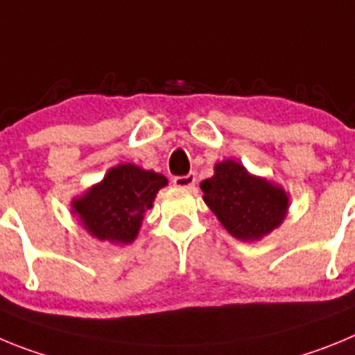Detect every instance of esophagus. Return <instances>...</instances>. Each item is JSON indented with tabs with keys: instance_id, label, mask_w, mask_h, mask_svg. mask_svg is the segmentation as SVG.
<instances>
[{
	"instance_id": "34e87169",
	"label": "esophagus",
	"mask_w": 355,
	"mask_h": 355,
	"mask_svg": "<svg viewBox=\"0 0 355 355\" xmlns=\"http://www.w3.org/2000/svg\"><path fill=\"white\" fill-rule=\"evenodd\" d=\"M172 183L178 188H192L193 184H196V174L190 172V174L187 175H175L174 180H172Z\"/></svg>"
}]
</instances>
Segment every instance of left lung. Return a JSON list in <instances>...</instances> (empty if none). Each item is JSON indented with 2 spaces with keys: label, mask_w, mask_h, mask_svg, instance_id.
<instances>
[{
  "label": "left lung",
  "mask_w": 355,
  "mask_h": 355,
  "mask_svg": "<svg viewBox=\"0 0 355 355\" xmlns=\"http://www.w3.org/2000/svg\"><path fill=\"white\" fill-rule=\"evenodd\" d=\"M205 202L238 240H261L281 225L288 213V193L279 184L247 172L233 159L216 163L215 174L200 183Z\"/></svg>",
  "instance_id": "8db88e82"
}]
</instances>
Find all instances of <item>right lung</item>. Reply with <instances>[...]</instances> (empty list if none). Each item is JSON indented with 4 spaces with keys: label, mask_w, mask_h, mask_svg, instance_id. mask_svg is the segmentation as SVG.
<instances>
[{
    "label": "right lung",
    "mask_w": 355,
    "mask_h": 355,
    "mask_svg": "<svg viewBox=\"0 0 355 355\" xmlns=\"http://www.w3.org/2000/svg\"><path fill=\"white\" fill-rule=\"evenodd\" d=\"M167 178L133 163L110 168L101 183L72 200V213L97 240L128 245L137 238L144 213L153 208Z\"/></svg>",
    "instance_id": "right-lung-1"
}]
</instances>
